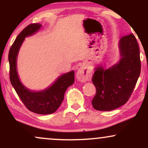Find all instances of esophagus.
<instances>
[{
  "instance_id": "34e87169",
  "label": "esophagus",
  "mask_w": 148,
  "mask_h": 148,
  "mask_svg": "<svg viewBox=\"0 0 148 148\" xmlns=\"http://www.w3.org/2000/svg\"><path fill=\"white\" fill-rule=\"evenodd\" d=\"M92 76V72L89 67L86 65H81L78 69L76 73V79L81 82H86L87 81H90Z\"/></svg>"
}]
</instances>
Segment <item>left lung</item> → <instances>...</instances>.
Segmentation results:
<instances>
[{
  "label": "left lung",
  "mask_w": 148,
  "mask_h": 148,
  "mask_svg": "<svg viewBox=\"0 0 148 148\" xmlns=\"http://www.w3.org/2000/svg\"><path fill=\"white\" fill-rule=\"evenodd\" d=\"M119 49L118 63L108 69L98 66L92 76L96 94L92 104L98 111H112L126 103L140 76V49L133 34L120 39Z\"/></svg>",
  "instance_id": "8db88e82"
}]
</instances>
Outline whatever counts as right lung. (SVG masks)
<instances>
[{
  "label": "right lung",
  "mask_w": 148,
  "mask_h": 148,
  "mask_svg": "<svg viewBox=\"0 0 148 148\" xmlns=\"http://www.w3.org/2000/svg\"><path fill=\"white\" fill-rule=\"evenodd\" d=\"M42 25L32 23L26 26L18 35L10 49L8 60L10 62V79L15 91L25 107L37 114H51L57 111L64 99L67 88L74 82V72L71 71L62 74L50 87L42 91L28 90L21 84L16 71V58L20 47L25 37L30 36L40 30Z\"/></svg>",
  "instance_id": "add662e5"
}]
</instances>
